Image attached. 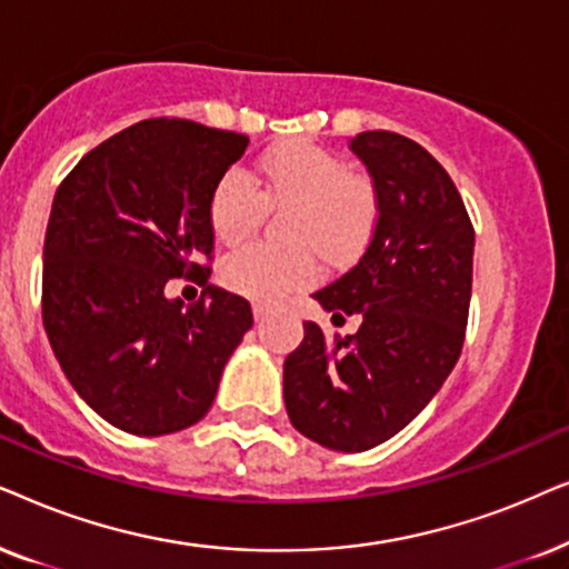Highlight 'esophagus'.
Masks as SVG:
<instances>
[{"label":"esophagus","instance_id":"34e87169","mask_svg":"<svg viewBox=\"0 0 569 569\" xmlns=\"http://www.w3.org/2000/svg\"><path fill=\"white\" fill-rule=\"evenodd\" d=\"M252 315H254V322H264V315H268V312H264V307L254 305L252 307Z\"/></svg>","mask_w":569,"mask_h":569}]
</instances>
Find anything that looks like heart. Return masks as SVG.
I'll return each instance as SVG.
<instances>
[{
  "label": "heart",
  "mask_w": 569,
  "mask_h": 569,
  "mask_svg": "<svg viewBox=\"0 0 569 569\" xmlns=\"http://www.w3.org/2000/svg\"><path fill=\"white\" fill-rule=\"evenodd\" d=\"M260 189L244 171H229L210 194V229L223 244L247 239L268 206H293L286 216V239L293 244H249L221 264V283L233 293L276 305L317 276L312 243L328 262L359 254L377 223L372 179L348 171L338 153L309 140L270 148L257 163Z\"/></svg>",
  "instance_id": "1"
}]
</instances>
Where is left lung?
Instances as JSON below:
<instances>
[{
    "label": "left lung",
    "mask_w": 569,
    "mask_h": 569,
    "mask_svg": "<svg viewBox=\"0 0 569 569\" xmlns=\"http://www.w3.org/2000/svg\"><path fill=\"white\" fill-rule=\"evenodd\" d=\"M377 192V223L351 270L312 293L356 336L305 322L283 363V400L301 435L363 452L398 435L437 396L466 338L473 226L450 173L419 142L372 130L348 142Z\"/></svg>",
    "instance_id": "obj_1"
}]
</instances>
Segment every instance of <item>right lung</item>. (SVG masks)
Segmentation results:
<instances>
[{
    "label": "right lung",
    "mask_w": 569,
    "mask_h": 569,
    "mask_svg": "<svg viewBox=\"0 0 569 569\" xmlns=\"http://www.w3.org/2000/svg\"><path fill=\"white\" fill-rule=\"evenodd\" d=\"M249 138L189 119H146L80 158L43 241V328L78 396L121 431L161 437L213 406L252 328L237 293L208 286L218 179ZM206 284L189 308L164 283Z\"/></svg>",
    "instance_id": "1"
}]
</instances>
